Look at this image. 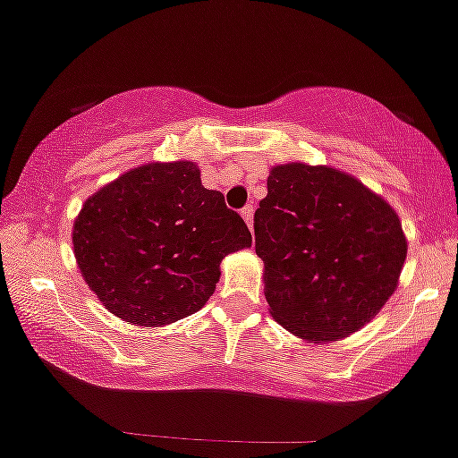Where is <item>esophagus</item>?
<instances>
[{
	"mask_svg": "<svg viewBox=\"0 0 458 458\" xmlns=\"http://www.w3.org/2000/svg\"><path fill=\"white\" fill-rule=\"evenodd\" d=\"M240 216L244 218V223H247V227L251 229L253 227V205H247L242 211H240Z\"/></svg>",
	"mask_w": 458,
	"mask_h": 458,
	"instance_id": "obj_1",
	"label": "esophagus"
}]
</instances>
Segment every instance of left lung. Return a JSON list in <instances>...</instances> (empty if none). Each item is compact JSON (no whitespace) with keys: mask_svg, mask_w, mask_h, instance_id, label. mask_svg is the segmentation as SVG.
<instances>
[{"mask_svg":"<svg viewBox=\"0 0 458 458\" xmlns=\"http://www.w3.org/2000/svg\"><path fill=\"white\" fill-rule=\"evenodd\" d=\"M253 231L271 316L310 341H336L369 323L407 256L396 211L329 166H274Z\"/></svg>","mask_w":458,"mask_h":458,"instance_id":"1","label":"left lung"}]
</instances>
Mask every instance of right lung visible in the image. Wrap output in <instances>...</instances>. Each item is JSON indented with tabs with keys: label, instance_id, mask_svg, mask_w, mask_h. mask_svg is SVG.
Masks as SVG:
<instances>
[{
	"label": "right lung",
	"instance_id": "add662e5",
	"mask_svg": "<svg viewBox=\"0 0 458 458\" xmlns=\"http://www.w3.org/2000/svg\"><path fill=\"white\" fill-rule=\"evenodd\" d=\"M77 265L111 314L142 327L191 316L214 293L220 262L251 233L193 162H153L120 175L81 207Z\"/></svg>",
	"mask_w": 458,
	"mask_h": 458
}]
</instances>
